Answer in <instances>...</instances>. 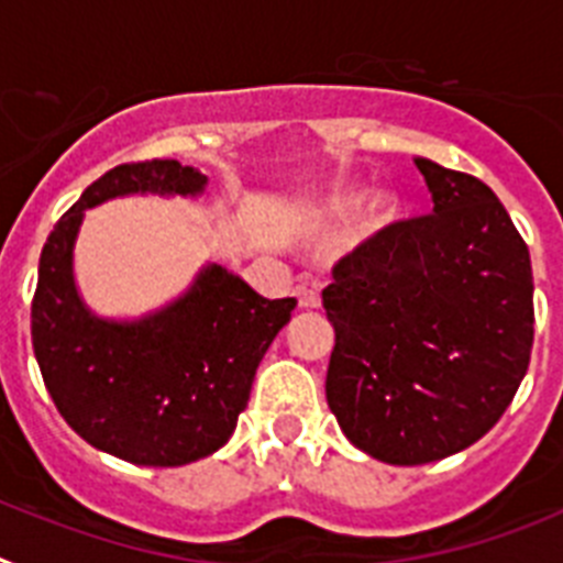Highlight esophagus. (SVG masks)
Returning <instances> with one entry per match:
<instances>
[{
    "label": "esophagus",
    "mask_w": 563,
    "mask_h": 563,
    "mask_svg": "<svg viewBox=\"0 0 563 563\" xmlns=\"http://www.w3.org/2000/svg\"><path fill=\"white\" fill-rule=\"evenodd\" d=\"M297 300L302 309H317L320 306V291L314 286H297Z\"/></svg>",
    "instance_id": "obj_1"
}]
</instances>
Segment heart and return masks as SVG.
<instances>
[{"instance_id": "heart-1", "label": "heart", "mask_w": 563, "mask_h": 563, "mask_svg": "<svg viewBox=\"0 0 563 563\" xmlns=\"http://www.w3.org/2000/svg\"><path fill=\"white\" fill-rule=\"evenodd\" d=\"M360 209H363V195L345 192V195H336V198L329 200L325 214H329V218H334V221H349V218H354ZM371 209H374V212H385V209H388V200L376 198L374 207Z\"/></svg>"}]
</instances>
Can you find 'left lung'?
Returning a JSON list of instances; mask_svg holds the SVG:
<instances>
[{
  "label": "left lung",
  "instance_id": "obj_1",
  "mask_svg": "<svg viewBox=\"0 0 563 563\" xmlns=\"http://www.w3.org/2000/svg\"><path fill=\"white\" fill-rule=\"evenodd\" d=\"M433 212L345 254L322 309L334 325L325 399L342 433L388 464L471 448L501 419L532 351L527 243L487 184L428 158Z\"/></svg>",
  "mask_w": 563,
  "mask_h": 563
}]
</instances>
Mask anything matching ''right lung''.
Listing matches in <instances>:
<instances>
[{"instance_id": "obj_1", "label": "right lung", "mask_w": 563, "mask_h": 563, "mask_svg": "<svg viewBox=\"0 0 563 563\" xmlns=\"http://www.w3.org/2000/svg\"><path fill=\"white\" fill-rule=\"evenodd\" d=\"M207 175L173 158L112 166L67 209L38 257L33 354L65 422L99 451L178 467L229 442L254 371L297 300H266L209 263L187 295L135 322L101 320L78 297L73 243L85 209L119 195H200Z\"/></svg>"}]
</instances>
